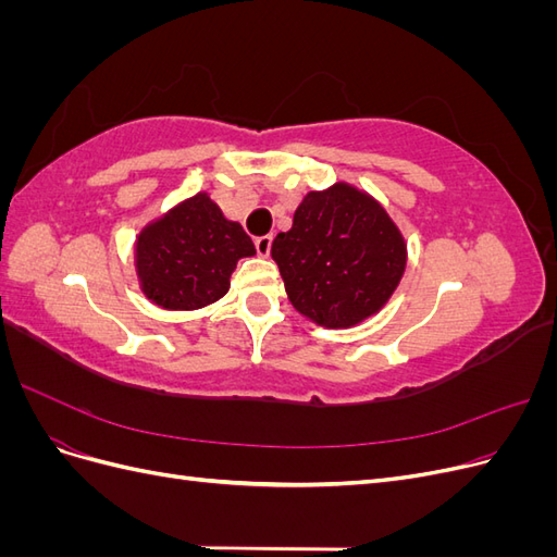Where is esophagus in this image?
Wrapping results in <instances>:
<instances>
[{
  "label": "esophagus",
  "mask_w": 557,
  "mask_h": 557,
  "mask_svg": "<svg viewBox=\"0 0 557 557\" xmlns=\"http://www.w3.org/2000/svg\"><path fill=\"white\" fill-rule=\"evenodd\" d=\"M256 250H258V256L267 258L269 250H272V234H264V237H258L256 239Z\"/></svg>",
  "instance_id": "1"
}]
</instances>
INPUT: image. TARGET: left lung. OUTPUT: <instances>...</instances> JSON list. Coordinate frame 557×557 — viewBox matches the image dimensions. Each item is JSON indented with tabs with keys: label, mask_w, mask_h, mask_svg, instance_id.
Here are the masks:
<instances>
[{
	"label": "left lung",
	"mask_w": 557,
	"mask_h": 557,
	"mask_svg": "<svg viewBox=\"0 0 557 557\" xmlns=\"http://www.w3.org/2000/svg\"><path fill=\"white\" fill-rule=\"evenodd\" d=\"M272 258L290 305L327 330L356 327L393 297L407 242L379 199L350 183L311 190L278 232Z\"/></svg>",
	"instance_id": "1"
}]
</instances>
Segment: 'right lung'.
Returning <instances> with one entry per match:
<instances>
[{
	"label": "right lung",
	"mask_w": 557,
	"mask_h": 557,
	"mask_svg": "<svg viewBox=\"0 0 557 557\" xmlns=\"http://www.w3.org/2000/svg\"><path fill=\"white\" fill-rule=\"evenodd\" d=\"M252 256L244 227L227 221L209 193L178 201L134 242L139 288L166 311H195L225 297L237 262Z\"/></svg>",
	"instance_id": "1"
}]
</instances>
